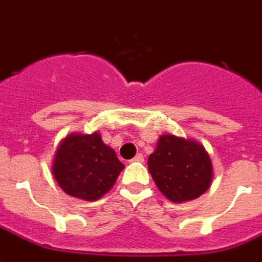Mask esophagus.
I'll return each instance as SVG.
<instances>
[{
    "label": "esophagus",
    "mask_w": 262,
    "mask_h": 262,
    "mask_svg": "<svg viewBox=\"0 0 262 262\" xmlns=\"http://www.w3.org/2000/svg\"><path fill=\"white\" fill-rule=\"evenodd\" d=\"M133 161H138V163H143V161H145V157H143L142 153H138L137 156L134 157Z\"/></svg>",
    "instance_id": "esophagus-1"
}]
</instances>
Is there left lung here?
<instances>
[{"label":"left lung","mask_w":262,"mask_h":262,"mask_svg":"<svg viewBox=\"0 0 262 262\" xmlns=\"http://www.w3.org/2000/svg\"><path fill=\"white\" fill-rule=\"evenodd\" d=\"M147 167L159 190L174 203L198 199L213 180V164L204 147L174 135H161Z\"/></svg>","instance_id":"left-lung-1"}]
</instances>
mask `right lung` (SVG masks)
I'll list each match as a JSON object with an SVG mask.
<instances>
[{
	"label": "right lung",
	"mask_w": 262,
	"mask_h": 262,
	"mask_svg": "<svg viewBox=\"0 0 262 262\" xmlns=\"http://www.w3.org/2000/svg\"><path fill=\"white\" fill-rule=\"evenodd\" d=\"M124 164L101 135L72 134L55 155L54 172L59 186L73 198L96 200L115 185Z\"/></svg>",
	"instance_id": "1"
}]
</instances>
